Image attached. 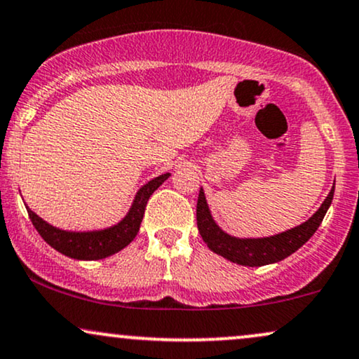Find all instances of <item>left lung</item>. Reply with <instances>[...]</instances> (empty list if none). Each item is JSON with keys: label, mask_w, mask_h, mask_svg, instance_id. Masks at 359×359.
Masks as SVG:
<instances>
[{"label": "left lung", "mask_w": 359, "mask_h": 359, "mask_svg": "<svg viewBox=\"0 0 359 359\" xmlns=\"http://www.w3.org/2000/svg\"><path fill=\"white\" fill-rule=\"evenodd\" d=\"M332 196H334V185L321 207L301 226L269 237H234L222 231L214 221L205 201L204 189L201 187L197 198V227L207 248L227 261L248 267L274 264L291 256L301 245L308 243L325 219L332 202Z\"/></svg>", "instance_id": "1"}]
</instances>
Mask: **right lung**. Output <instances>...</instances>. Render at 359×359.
<instances>
[{"mask_svg": "<svg viewBox=\"0 0 359 359\" xmlns=\"http://www.w3.org/2000/svg\"><path fill=\"white\" fill-rule=\"evenodd\" d=\"M168 177L170 174L167 172V174L155 177L145 185H142L122 221L110 227L97 229V231H65V229L55 227L43 221L40 215L34 214L28 205L27 210L38 234L51 248L65 256L79 259V261H98V259H105L127 248L135 239L142 219H144L147 202Z\"/></svg>", "mask_w": 359, "mask_h": 359, "instance_id": "1", "label": "right lung"}]
</instances>
